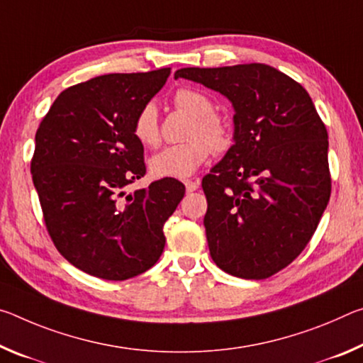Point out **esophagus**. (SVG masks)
I'll return each mask as SVG.
<instances>
[{
    "label": "esophagus",
    "instance_id": "esophagus-1",
    "mask_svg": "<svg viewBox=\"0 0 363 363\" xmlns=\"http://www.w3.org/2000/svg\"><path fill=\"white\" fill-rule=\"evenodd\" d=\"M183 183H185L188 193H193L199 188V180H185Z\"/></svg>",
    "mask_w": 363,
    "mask_h": 363
}]
</instances>
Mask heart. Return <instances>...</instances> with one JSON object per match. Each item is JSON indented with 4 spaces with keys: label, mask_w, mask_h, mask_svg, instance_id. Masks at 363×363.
<instances>
[{
    "label": "heart",
    "mask_w": 363,
    "mask_h": 363,
    "mask_svg": "<svg viewBox=\"0 0 363 363\" xmlns=\"http://www.w3.org/2000/svg\"><path fill=\"white\" fill-rule=\"evenodd\" d=\"M177 109L193 116L188 130V143L167 146L150 159V170L157 178H185L203 165L211 151L227 152L233 145L230 123L217 114L216 104L206 93L194 88H180L174 94ZM132 132L136 141L146 147H156L160 143L157 108L154 103L141 106L135 114Z\"/></svg>",
    "instance_id": "1"
}]
</instances>
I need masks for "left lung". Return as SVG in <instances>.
<instances>
[{"mask_svg": "<svg viewBox=\"0 0 363 363\" xmlns=\"http://www.w3.org/2000/svg\"><path fill=\"white\" fill-rule=\"evenodd\" d=\"M235 108V145L203 178L204 227L223 272L264 280L315 233L331 194L328 132L304 86L265 64L185 67Z\"/></svg>", "mask_w": 363, "mask_h": 363, "instance_id": "obj_1", "label": "left lung"}]
</instances>
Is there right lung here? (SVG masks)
Returning a JSON list of instances; mask_svg holds the SVG:
<instances>
[{"label": "right lung", "instance_id": "right-lung-1", "mask_svg": "<svg viewBox=\"0 0 363 363\" xmlns=\"http://www.w3.org/2000/svg\"><path fill=\"white\" fill-rule=\"evenodd\" d=\"M170 69L109 74L69 86L40 122L30 162L48 235L64 259L103 280L133 278L157 262L164 223L185 196L175 178L127 194L146 175L132 132Z\"/></svg>", "mask_w": 363, "mask_h": 363}]
</instances>
